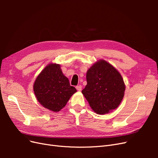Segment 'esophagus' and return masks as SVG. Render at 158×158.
<instances>
[{
  "instance_id": "obj_1",
  "label": "esophagus",
  "mask_w": 158,
  "mask_h": 158,
  "mask_svg": "<svg viewBox=\"0 0 158 158\" xmlns=\"http://www.w3.org/2000/svg\"><path fill=\"white\" fill-rule=\"evenodd\" d=\"M76 88L78 91H81V90H82V85H77V86H76Z\"/></svg>"
}]
</instances>
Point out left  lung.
Wrapping results in <instances>:
<instances>
[{
    "mask_svg": "<svg viewBox=\"0 0 158 158\" xmlns=\"http://www.w3.org/2000/svg\"><path fill=\"white\" fill-rule=\"evenodd\" d=\"M86 80L82 93L95 113L103 114L118 107L125 85L116 69L106 60H98L88 70Z\"/></svg>",
    "mask_w": 158,
    "mask_h": 158,
    "instance_id": "left-lung-1",
    "label": "left lung"
}]
</instances>
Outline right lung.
I'll return each mask as SVG.
<instances>
[{
    "instance_id": "right-lung-1",
    "label": "right lung",
    "mask_w": 158,
    "mask_h": 158,
    "mask_svg": "<svg viewBox=\"0 0 158 158\" xmlns=\"http://www.w3.org/2000/svg\"><path fill=\"white\" fill-rule=\"evenodd\" d=\"M33 91L37 101L44 107L54 112L63 109L76 89L62 73L60 66L50 64L37 76Z\"/></svg>"
}]
</instances>
